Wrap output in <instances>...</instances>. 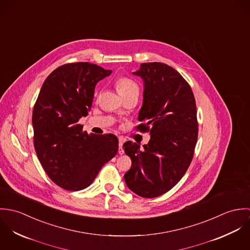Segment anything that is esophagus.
<instances>
[{"label": "esophagus", "instance_id": "esophagus-1", "mask_svg": "<svg viewBox=\"0 0 250 250\" xmlns=\"http://www.w3.org/2000/svg\"><path fill=\"white\" fill-rule=\"evenodd\" d=\"M118 146H119V148H118V153L122 155V154L124 153V150H123V141H122L121 139H119V142H118Z\"/></svg>", "mask_w": 250, "mask_h": 250}]
</instances>
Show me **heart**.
Instances as JSON below:
<instances>
[{"label": "heart", "mask_w": 250, "mask_h": 250, "mask_svg": "<svg viewBox=\"0 0 250 250\" xmlns=\"http://www.w3.org/2000/svg\"><path fill=\"white\" fill-rule=\"evenodd\" d=\"M116 89L120 95H124L133 91H139L138 83L128 77H121L116 81Z\"/></svg>", "instance_id": "obj_1"}]
</instances>
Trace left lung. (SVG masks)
Returning a JSON list of instances; mask_svg holds the SVG:
<instances>
[{"instance_id": "1", "label": "left lung", "mask_w": 250, "mask_h": 250, "mask_svg": "<svg viewBox=\"0 0 250 250\" xmlns=\"http://www.w3.org/2000/svg\"><path fill=\"white\" fill-rule=\"evenodd\" d=\"M133 74L144 85L138 117L143 124L137 129L149 132L150 141L143 149L123 144L132 160L124 179L136 194L154 198L171 189L190 165L198 135L196 104L187 81L166 63H142Z\"/></svg>"}]
</instances>
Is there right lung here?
Here are the masks:
<instances>
[{"label":"right lung","instance_id":"right-lung-1","mask_svg":"<svg viewBox=\"0 0 250 250\" xmlns=\"http://www.w3.org/2000/svg\"><path fill=\"white\" fill-rule=\"evenodd\" d=\"M110 74L89 62L67 63L47 77L38 94L33 111L36 155L47 175L64 189L88 187L118 151L114 135H88L78 124L91 107L95 85Z\"/></svg>","mask_w":250,"mask_h":250}]
</instances>
